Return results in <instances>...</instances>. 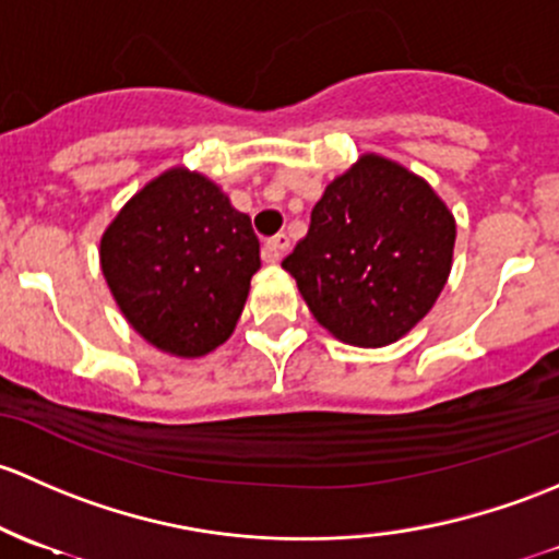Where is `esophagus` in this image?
Masks as SVG:
<instances>
[{
  "mask_svg": "<svg viewBox=\"0 0 559 559\" xmlns=\"http://www.w3.org/2000/svg\"><path fill=\"white\" fill-rule=\"evenodd\" d=\"M287 247H290V239H287V234H277V237H272L263 245V261L266 263H280L282 255L287 252Z\"/></svg>",
  "mask_w": 559,
  "mask_h": 559,
  "instance_id": "esophagus-1",
  "label": "esophagus"
}]
</instances>
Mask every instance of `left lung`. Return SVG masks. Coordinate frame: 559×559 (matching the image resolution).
Returning <instances> with one entry per match:
<instances>
[{
  "instance_id": "8db88e82",
  "label": "left lung",
  "mask_w": 559,
  "mask_h": 559,
  "mask_svg": "<svg viewBox=\"0 0 559 559\" xmlns=\"http://www.w3.org/2000/svg\"><path fill=\"white\" fill-rule=\"evenodd\" d=\"M454 217L404 166L366 155L314 204L282 261L309 312L355 347H384L428 314L450 277Z\"/></svg>"
}]
</instances>
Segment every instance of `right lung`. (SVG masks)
<instances>
[{"label": "right lung", "mask_w": 559, "mask_h": 559, "mask_svg": "<svg viewBox=\"0 0 559 559\" xmlns=\"http://www.w3.org/2000/svg\"><path fill=\"white\" fill-rule=\"evenodd\" d=\"M261 241L250 217L195 171H166L102 237V272L120 312L158 349L199 358L245 309Z\"/></svg>", "instance_id": "1"}]
</instances>
